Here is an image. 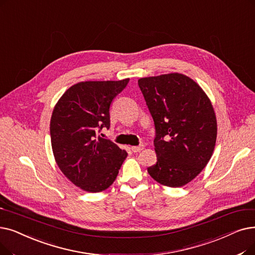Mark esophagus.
Listing matches in <instances>:
<instances>
[{
  "label": "esophagus",
  "instance_id": "obj_1",
  "mask_svg": "<svg viewBox=\"0 0 255 255\" xmlns=\"http://www.w3.org/2000/svg\"><path fill=\"white\" fill-rule=\"evenodd\" d=\"M143 148V145H139V146H133V147H131V150H132V152H134V153H136V152H140Z\"/></svg>",
  "mask_w": 255,
  "mask_h": 255
}]
</instances>
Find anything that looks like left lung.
<instances>
[{
    "mask_svg": "<svg viewBox=\"0 0 255 255\" xmlns=\"http://www.w3.org/2000/svg\"><path fill=\"white\" fill-rule=\"evenodd\" d=\"M137 82L155 126L157 162L148 173L160 184L185 185L213 155L217 139L213 105L202 88L182 74L147 77Z\"/></svg>",
    "mask_w": 255,
    "mask_h": 255,
    "instance_id": "1",
    "label": "left lung"
}]
</instances>
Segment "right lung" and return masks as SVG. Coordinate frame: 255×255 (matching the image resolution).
Returning a JSON list of instances; mask_svg holds the SVG:
<instances>
[{"label":"right lung","mask_w":255,"mask_h":255,"mask_svg":"<svg viewBox=\"0 0 255 255\" xmlns=\"http://www.w3.org/2000/svg\"><path fill=\"white\" fill-rule=\"evenodd\" d=\"M129 79L85 81L71 86L54 107L50 133L61 172L80 189L98 193L114 183L127 152L99 135L109 129V107Z\"/></svg>","instance_id":"add662e5"}]
</instances>
